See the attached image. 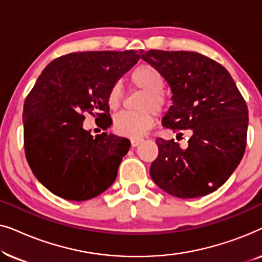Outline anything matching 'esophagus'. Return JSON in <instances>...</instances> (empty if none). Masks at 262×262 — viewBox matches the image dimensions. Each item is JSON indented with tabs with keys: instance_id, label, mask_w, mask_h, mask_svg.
Here are the masks:
<instances>
[{
	"instance_id": "obj_1",
	"label": "esophagus",
	"mask_w": 262,
	"mask_h": 262,
	"mask_svg": "<svg viewBox=\"0 0 262 262\" xmlns=\"http://www.w3.org/2000/svg\"><path fill=\"white\" fill-rule=\"evenodd\" d=\"M142 142H143L142 138H134V139H131V145L134 146V148H136V146L141 144Z\"/></svg>"
}]
</instances>
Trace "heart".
I'll return each mask as SVG.
<instances>
[{
    "label": "heart",
    "instance_id": "b5f03b06",
    "mask_svg": "<svg viewBox=\"0 0 262 262\" xmlns=\"http://www.w3.org/2000/svg\"><path fill=\"white\" fill-rule=\"evenodd\" d=\"M130 82L135 87L144 92L138 102L139 111L120 112L114 118V130L125 137H142L151 127L154 116H159L169 105V98L163 91L162 75L149 64H141L130 73ZM121 88L114 83L107 93V105L111 110H117L120 105Z\"/></svg>",
    "mask_w": 262,
    "mask_h": 262
}]
</instances>
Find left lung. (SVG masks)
Listing matches in <instances>:
<instances>
[{"label": "left lung", "instance_id": "1", "mask_svg": "<svg viewBox=\"0 0 262 262\" xmlns=\"http://www.w3.org/2000/svg\"><path fill=\"white\" fill-rule=\"evenodd\" d=\"M142 58L166 78L173 106L163 126L191 130L187 146L156 138L159 156L150 177L164 192L178 198H196L220 188L241 162L247 145L248 108L223 66L191 51L141 50ZM182 138V137H181Z\"/></svg>", "mask_w": 262, "mask_h": 262}]
</instances>
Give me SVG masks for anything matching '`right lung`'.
<instances>
[{"mask_svg":"<svg viewBox=\"0 0 262 262\" xmlns=\"http://www.w3.org/2000/svg\"><path fill=\"white\" fill-rule=\"evenodd\" d=\"M138 51L74 52L42 70L24 103L25 155L50 192L83 202L106 191L130 149L127 138L83 130L84 113L102 130L112 124L107 93L138 62Z\"/></svg>","mask_w":262,"mask_h":262,"instance_id":"1","label":"right lung"}]
</instances>
